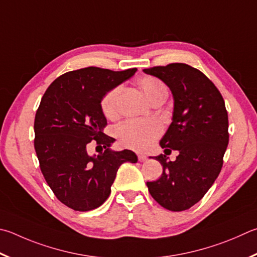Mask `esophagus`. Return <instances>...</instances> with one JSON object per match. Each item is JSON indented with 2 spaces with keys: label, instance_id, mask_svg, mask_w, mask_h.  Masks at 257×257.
Here are the masks:
<instances>
[{
  "label": "esophagus",
  "instance_id": "esophagus-1",
  "mask_svg": "<svg viewBox=\"0 0 257 257\" xmlns=\"http://www.w3.org/2000/svg\"><path fill=\"white\" fill-rule=\"evenodd\" d=\"M138 161L139 162H146L147 161V156L146 155H143V154H138Z\"/></svg>",
  "mask_w": 257,
  "mask_h": 257
}]
</instances>
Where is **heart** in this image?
I'll use <instances>...</instances> for the list:
<instances>
[{"label":"heart","mask_w":257,"mask_h":257,"mask_svg":"<svg viewBox=\"0 0 257 257\" xmlns=\"http://www.w3.org/2000/svg\"><path fill=\"white\" fill-rule=\"evenodd\" d=\"M138 87L152 103L160 97L167 96L164 84L156 78L144 76L137 82ZM121 87L115 86L105 93L101 100V110L108 119H114L119 113ZM163 132L162 124L157 120L127 121L115 130L119 144L125 148L144 152L154 144Z\"/></svg>","instance_id":"heart-1"}]
</instances>
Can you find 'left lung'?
Listing matches in <instances>:
<instances>
[{
  "label": "left lung",
  "mask_w": 257,
  "mask_h": 257,
  "mask_svg": "<svg viewBox=\"0 0 257 257\" xmlns=\"http://www.w3.org/2000/svg\"><path fill=\"white\" fill-rule=\"evenodd\" d=\"M164 82L174 97L173 121L161 141L165 155L156 181L147 182L152 197L163 208L183 211L199 202L220 173L229 142L228 113L217 86L190 65L172 63L144 69ZM179 152L172 162L167 157Z\"/></svg>",
  "instance_id": "left-lung-1"
}]
</instances>
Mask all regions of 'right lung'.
<instances>
[{"instance_id":"right-lung-1","label":"right lung","mask_w":257,"mask_h":257,"mask_svg":"<svg viewBox=\"0 0 257 257\" xmlns=\"http://www.w3.org/2000/svg\"><path fill=\"white\" fill-rule=\"evenodd\" d=\"M85 67L67 72L50 84L35 116V149L46 182L60 202L76 211L100 207L111 192L116 172L124 162L137 163L128 149L110 151L112 137L103 134L106 119L101 100L106 92L136 73ZM96 142L105 152L87 154Z\"/></svg>"}]
</instances>
